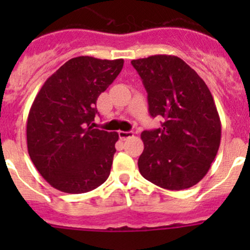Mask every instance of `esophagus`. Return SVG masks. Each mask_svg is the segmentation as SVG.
Wrapping results in <instances>:
<instances>
[{"label": "esophagus", "mask_w": 250, "mask_h": 250, "mask_svg": "<svg viewBox=\"0 0 250 250\" xmlns=\"http://www.w3.org/2000/svg\"><path fill=\"white\" fill-rule=\"evenodd\" d=\"M118 135H120V139H122V140H125V139H128V138H130V137H133V132H123V130H120V132H118Z\"/></svg>", "instance_id": "obj_1"}]
</instances>
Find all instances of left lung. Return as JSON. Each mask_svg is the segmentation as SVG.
<instances>
[{"label":"left lung","mask_w":250,"mask_h":250,"mask_svg":"<svg viewBox=\"0 0 250 250\" xmlns=\"http://www.w3.org/2000/svg\"><path fill=\"white\" fill-rule=\"evenodd\" d=\"M147 92L148 112L163 117L161 128L144 130L138 160L146 180L167 190L200 183L218 153L221 122L204 81L175 55L132 60Z\"/></svg>","instance_id":"8db88e82"}]
</instances>
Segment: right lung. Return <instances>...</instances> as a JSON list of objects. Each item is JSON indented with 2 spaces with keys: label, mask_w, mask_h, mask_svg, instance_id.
<instances>
[{
  "label": "right lung",
  "mask_w": 250,
  "mask_h": 250,
  "mask_svg": "<svg viewBox=\"0 0 250 250\" xmlns=\"http://www.w3.org/2000/svg\"><path fill=\"white\" fill-rule=\"evenodd\" d=\"M123 62L72 58L37 93L27 117V151L57 190L84 193L109 178L118 134L90 125L98 113V97L118 76Z\"/></svg>",
  "instance_id": "add662e5"
}]
</instances>
